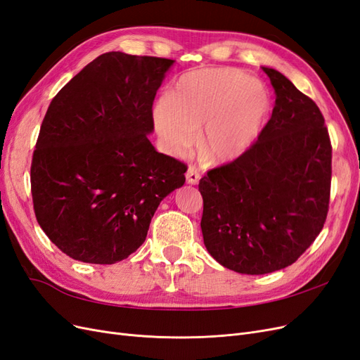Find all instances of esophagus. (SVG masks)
I'll list each match as a JSON object with an SVG mask.
<instances>
[{
    "label": "esophagus",
    "mask_w": 360,
    "mask_h": 360,
    "mask_svg": "<svg viewBox=\"0 0 360 360\" xmlns=\"http://www.w3.org/2000/svg\"><path fill=\"white\" fill-rule=\"evenodd\" d=\"M186 180L189 184H197L200 181V172L193 165H191L186 172Z\"/></svg>",
    "instance_id": "34e87169"
}]
</instances>
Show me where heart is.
<instances>
[{"mask_svg": "<svg viewBox=\"0 0 360 360\" xmlns=\"http://www.w3.org/2000/svg\"><path fill=\"white\" fill-rule=\"evenodd\" d=\"M263 82L231 69L184 73L167 99L155 108V124L165 144L179 153L189 148L202 127L200 151L212 163L233 160L257 139L270 112Z\"/></svg>", "mask_w": 360, "mask_h": 360, "instance_id": "obj_1", "label": "heart"}]
</instances>
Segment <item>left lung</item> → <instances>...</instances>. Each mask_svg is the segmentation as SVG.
<instances>
[{
  "label": "left lung",
  "mask_w": 360,
  "mask_h": 360,
  "mask_svg": "<svg viewBox=\"0 0 360 360\" xmlns=\"http://www.w3.org/2000/svg\"><path fill=\"white\" fill-rule=\"evenodd\" d=\"M276 93L258 139L200 180L201 230L224 267L264 275L292 264L323 230L329 212L332 144L315 102L275 69Z\"/></svg>",
  "instance_id": "left-lung-1"
}]
</instances>
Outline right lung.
<instances>
[{
    "instance_id": "obj_1",
    "label": "right lung",
    "mask_w": 360,
    "mask_h": 360,
    "mask_svg": "<svg viewBox=\"0 0 360 360\" xmlns=\"http://www.w3.org/2000/svg\"><path fill=\"white\" fill-rule=\"evenodd\" d=\"M172 60L106 52L53 97L31 160L41 230L82 263L114 264L144 243L160 201L184 184V162L147 134Z\"/></svg>"
}]
</instances>
